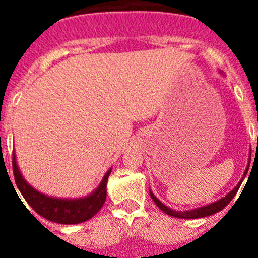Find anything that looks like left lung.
Returning <instances> with one entry per match:
<instances>
[{"instance_id":"left-lung-1","label":"left lung","mask_w":258,"mask_h":258,"mask_svg":"<svg viewBox=\"0 0 258 258\" xmlns=\"http://www.w3.org/2000/svg\"><path fill=\"white\" fill-rule=\"evenodd\" d=\"M249 168V166H248ZM248 168L247 170H245L244 173V177L245 174H247L248 172ZM241 182H243V179H241L240 182H239V184H236V187L234 188V190L231 191V192H229L225 198H222V199H220L218 202L216 203H212V204H209V206H206V207H202V208H198V209H194V211H186V212H175L173 211V209L168 208L166 206H164L163 203L160 202L159 199H156V198L154 197V194L150 192V195H151L152 200H154V203L156 204L159 208L161 209L163 212H165L166 214H169V216H173V217H177V218H184V220H191V218H202V217H208V216H212V214L217 213V212L222 211L225 207L229 204L230 202L232 200V198L235 197L236 192H238L239 187H240Z\"/></svg>"}]
</instances>
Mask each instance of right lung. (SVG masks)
<instances>
[{"instance_id":"1","label":"right lung","mask_w":258,"mask_h":258,"mask_svg":"<svg viewBox=\"0 0 258 258\" xmlns=\"http://www.w3.org/2000/svg\"><path fill=\"white\" fill-rule=\"evenodd\" d=\"M13 173L14 179L19 188L23 198L27 200L32 209L37 214L42 216L46 220L56 223H64V225H75V223L88 221L97 213L104 204L107 195V181L109 177V170L104 175L103 181L99 184V187L92 195L76 200H61L49 198L44 194L38 192L35 188L31 187L20 174L18 169L15 154L13 152Z\"/></svg>"}]
</instances>
